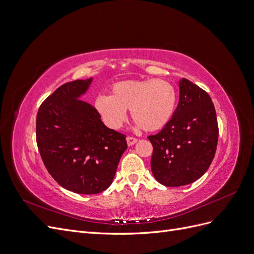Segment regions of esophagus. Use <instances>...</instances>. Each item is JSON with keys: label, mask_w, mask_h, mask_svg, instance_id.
Masks as SVG:
<instances>
[{"label": "esophagus", "mask_w": 254, "mask_h": 254, "mask_svg": "<svg viewBox=\"0 0 254 254\" xmlns=\"http://www.w3.org/2000/svg\"><path fill=\"white\" fill-rule=\"evenodd\" d=\"M126 141H127V144L129 146H132V145H134L137 142V139H135V137H132V136H127L126 137Z\"/></svg>", "instance_id": "esophagus-1"}]
</instances>
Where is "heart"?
I'll use <instances>...</instances> for the list:
<instances>
[{
  "mask_svg": "<svg viewBox=\"0 0 254 254\" xmlns=\"http://www.w3.org/2000/svg\"><path fill=\"white\" fill-rule=\"evenodd\" d=\"M177 99L175 88L166 80H124L113 84L110 96L98 95L94 107L104 124L112 130L125 124L130 110L136 126L152 132L172 120Z\"/></svg>",
  "mask_w": 254,
  "mask_h": 254,
  "instance_id": "heart-1",
  "label": "heart"
}]
</instances>
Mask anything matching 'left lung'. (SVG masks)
Returning a JSON list of instances; mask_svg holds the SVG:
<instances>
[{
	"label": "left lung",
	"instance_id": "obj_1",
	"mask_svg": "<svg viewBox=\"0 0 254 254\" xmlns=\"http://www.w3.org/2000/svg\"><path fill=\"white\" fill-rule=\"evenodd\" d=\"M179 104L161 131L149 135L156 180L182 187L198 180L211 165L218 141L216 111L210 95L189 79L179 80Z\"/></svg>",
	"mask_w": 254,
	"mask_h": 254
}]
</instances>
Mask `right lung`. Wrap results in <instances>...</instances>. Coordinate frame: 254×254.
Returning <instances> with one entry per match:
<instances>
[{
	"label": "right lung",
	"mask_w": 254,
	"mask_h": 254,
	"mask_svg": "<svg viewBox=\"0 0 254 254\" xmlns=\"http://www.w3.org/2000/svg\"><path fill=\"white\" fill-rule=\"evenodd\" d=\"M93 78L60 86L37 113L38 149L48 172L73 193H102L113 181L126 136L107 127L94 107L80 97Z\"/></svg>",
	"instance_id": "obj_1"
}]
</instances>
